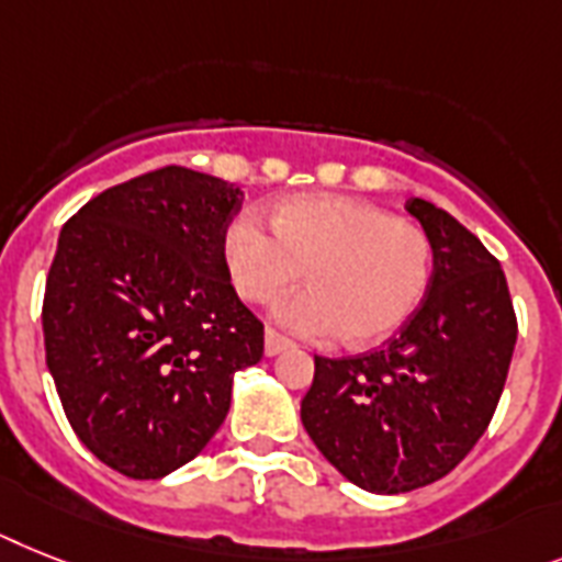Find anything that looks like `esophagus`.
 <instances>
[{
	"instance_id": "1",
	"label": "esophagus",
	"mask_w": 562,
	"mask_h": 562,
	"mask_svg": "<svg viewBox=\"0 0 562 562\" xmlns=\"http://www.w3.org/2000/svg\"><path fill=\"white\" fill-rule=\"evenodd\" d=\"M286 347H292V341L286 336H281L278 330H267V336H263V353L267 356H278L281 350H286Z\"/></svg>"
}]
</instances>
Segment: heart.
Segmentation results:
<instances>
[{"mask_svg": "<svg viewBox=\"0 0 562 562\" xmlns=\"http://www.w3.org/2000/svg\"><path fill=\"white\" fill-rule=\"evenodd\" d=\"M270 226L240 212L224 232L232 286L267 304L301 276L307 290L276 307V318L310 338L345 336L368 347L416 313L434 278V244L414 221L345 194H292L276 203Z\"/></svg>", "mask_w": 562, "mask_h": 562, "instance_id": "heart-1", "label": "heart"}]
</instances>
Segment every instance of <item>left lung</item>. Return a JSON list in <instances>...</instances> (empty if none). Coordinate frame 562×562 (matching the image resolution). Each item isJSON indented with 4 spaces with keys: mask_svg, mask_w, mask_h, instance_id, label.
<instances>
[{
    "mask_svg": "<svg viewBox=\"0 0 562 562\" xmlns=\"http://www.w3.org/2000/svg\"><path fill=\"white\" fill-rule=\"evenodd\" d=\"M405 209L434 244L425 299L370 353L315 356L301 398L315 448L373 494H405L451 474L497 411L517 341L497 258L445 209L422 198Z\"/></svg>",
    "mask_w": 562,
    "mask_h": 562,
    "instance_id": "1",
    "label": "left lung"
}]
</instances>
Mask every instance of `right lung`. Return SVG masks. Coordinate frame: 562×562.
I'll return each instance as SVG.
<instances>
[{"instance_id":"1","label":"right lung","mask_w":562,"mask_h":562,"mask_svg":"<svg viewBox=\"0 0 562 562\" xmlns=\"http://www.w3.org/2000/svg\"><path fill=\"white\" fill-rule=\"evenodd\" d=\"M244 192L164 166L105 189L59 232L42 333L74 434L100 462L160 480L206 448L263 324L229 281L224 232Z\"/></svg>"}]
</instances>
